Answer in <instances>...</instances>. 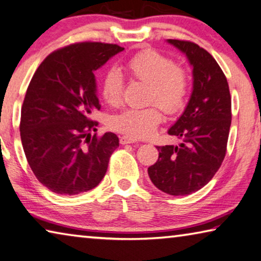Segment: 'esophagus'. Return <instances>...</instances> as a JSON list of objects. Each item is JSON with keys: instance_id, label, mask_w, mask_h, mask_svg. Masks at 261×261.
I'll list each match as a JSON object with an SVG mask.
<instances>
[{"instance_id": "1", "label": "esophagus", "mask_w": 261, "mask_h": 261, "mask_svg": "<svg viewBox=\"0 0 261 261\" xmlns=\"http://www.w3.org/2000/svg\"><path fill=\"white\" fill-rule=\"evenodd\" d=\"M136 139L132 138V136H128V135H122L120 136V143L121 144H128V143H134L136 142Z\"/></svg>"}]
</instances>
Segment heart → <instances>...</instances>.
Instances as JSON below:
<instances>
[{"instance_id": "1", "label": "heart", "mask_w": 261, "mask_h": 261, "mask_svg": "<svg viewBox=\"0 0 261 261\" xmlns=\"http://www.w3.org/2000/svg\"><path fill=\"white\" fill-rule=\"evenodd\" d=\"M125 68L132 79L148 84L149 104L159 105L168 114L182 110L189 95V74L184 68L174 65L173 60L157 50L144 49L128 60ZM123 88L125 81L120 72L109 70L101 82V96L109 105L118 106L122 101ZM158 107L123 111L111 119V129L134 139L147 138L162 121Z\"/></svg>"}]
</instances>
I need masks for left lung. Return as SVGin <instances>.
Returning <instances> with one entry per match:
<instances>
[{
  "instance_id": "8db88e82",
  "label": "left lung",
  "mask_w": 261,
  "mask_h": 261,
  "mask_svg": "<svg viewBox=\"0 0 261 261\" xmlns=\"http://www.w3.org/2000/svg\"><path fill=\"white\" fill-rule=\"evenodd\" d=\"M193 66V91L185 111L168 133L179 146L156 147L159 160L148 168L157 189L170 195H189L202 189L220 169L227 153L231 125V96L224 72L202 47L169 39Z\"/></svg>"
}]
</instances>
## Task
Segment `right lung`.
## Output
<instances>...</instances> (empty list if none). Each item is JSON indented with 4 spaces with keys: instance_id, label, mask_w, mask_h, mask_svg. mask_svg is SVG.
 Segmentation results:
<instances>
[{
    "instance_id": "1",
    "label": "right lung",
    "mask_w": 261,
    "mask_h": 261,
    "mask_svg": "<svg viewBox=\"0 0 261 261\" xmlns=\"http://www.w3.org/2000/svg\"><path fill=\"white\" fill-rule=\"evenodd\" d=\"M123 50L115 44L84 41L47 55L34 72L20 114V139L30 168L42 185L61 195L90 191L101 181L114 133L91 136L99 111L93 71Z\"/></svg>"
}]
</instances>
